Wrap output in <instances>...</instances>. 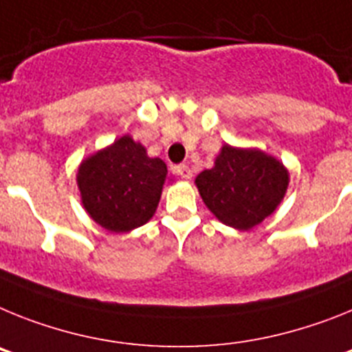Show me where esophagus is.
Segmentation results:
<instances>
[{"label":"esophagus","instance_id":"34e87169","mask_svg":"<svg viewBox=\"0 0 352 352\" xmlns=\"http://www.w3.org/2000/svg\"><path fill=\"white\" fill-rule=\"evenodd\" d=\"M175 172H177V175L182 177V179H186V180H189L191 177H193V172H191V168H189L188 164H179V166L175 168Z\"/></svg>","mask_w":352,"mask_h":352}]
</instances>
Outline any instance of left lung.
<instances>
[{
    "label": "left lung",
    "mask_w": 352,
    "mask_h": 352,
    "mask_svg": "<svg viewBox=\"0 0 352 352\" xmlns=\"http://www.w3.org/2000/svg\"><path fill=\"white\" fill-rule=\"evenodd\" d=\"M195 182L204 204L219 221L250 230L282 201L289 173L264 152L225 145L214 168L204 170Z\"/></svg>",
    "instance_id": "obj_1"
}]
</instances>
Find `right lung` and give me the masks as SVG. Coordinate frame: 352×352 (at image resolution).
I'll use <instances>...</instances> for the list:
<instances>
[{
  "mask_svg": "<svg viewBox=\"0 0 352 352\" xmlns=\"http://www.w3.org/2000/svg\"><path fill=\"white\" fill-rule=\"evenodd\" d=\"M166 177L163 159L148 157L145 146L122 136L81 163L78 186L94 221L109 232H129L154 216Z\"/></svg>",
  "mask_w": 352,
  "mask_h": 352,
  "instance_id": "obj_1",
  "label": "right lung"
}]
</instances>
